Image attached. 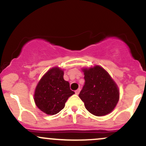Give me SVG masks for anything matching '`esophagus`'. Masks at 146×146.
<instances>
[{"label": "esophagus", "instance_id": "esophagus-1", "mask_svg": "<svg viewBox=\"0 0 146 146\" xmlns=\"http://www.w3.org/2000/svg\"><path fill=\"white\" fill-rule=\"evenodd\" d=\"M80 88H78V89H77L76 90H75V93L76 95H78L79 93H80Z\"/></svg>", "mask_w": 146, "mask_h": 146}]
</instances>
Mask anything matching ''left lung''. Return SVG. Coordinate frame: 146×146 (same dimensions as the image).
<instances>
[{
  "label": "left lung",
  "mask_w": 146,
  "mask_h": 146,
  "mask_svg": "<svg viewBox=\"0 0 146 146\" xmlns=\"http://www.w3.org/2000/svg\"><path fill=\"white\" fill-rule=\"evenodd\" d=\"M85 83L79 97L95 116L111 113L119 99V90L108 72L100 66L83 68Z\"/></svg>",
  "instance_id": "obj_1"
}]
</instances>
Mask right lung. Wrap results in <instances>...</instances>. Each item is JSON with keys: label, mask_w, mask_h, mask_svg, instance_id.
<instances>
[{"label": "right lung", "mask_w": 146, "mask_h": 146, "mask_svg": "<svg viewBox=\"0 0 146 146\" xmlns=\"http://www.w3.org/2000/svg\"><path fill=\"white\" fill-rule=\"evenodd\" d=\"M64 71L58 67L48 70L37 85L34 101L38 108L47 115H56L64 108L69 97L74 94L68 82L64 80Z\"/></svg>", "instance_id": "obj_1"}]
</instances>
